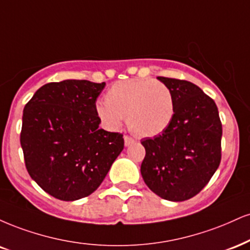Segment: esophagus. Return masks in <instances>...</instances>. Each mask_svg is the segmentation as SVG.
Segmentation results:
<instances>
[{
  "label": "esophagus",
  "mask_w": 250,
  "mask_h": 250,
  "mask_svg": "<svg viewBox=\"0 0 250 250\" xmlns=\"http://www.w3.org/2000/svg\"><path fill=\"white\" fill-rule=\"evenodd\" d=\"M125 146H130V144H133L134 143V138L133 137H130V136H128V135H125Z\"/></svg>",
  "instance_id": "obj_1"
}]
</instances>
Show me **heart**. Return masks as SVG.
Here are the masks:
<instances>
[{
  "instance_id": "1",
  "label": "heart",
  "mask_w": 250,
  "mask_h": 250,
  "mask_svg": "<svg viewBox=\"0 0 250 250\" xmlns=\"http://www.w3.org/2000/svg\"><path fill=\"white\" fill-rule=\"evenodd\" d=\"M104 100L95 107L102 125L115 130L127 117L129 129L141 137H154L167 130L176 109L171 89L154 79L119 81L108 89Z\"/></svg>"
}]
</instances>
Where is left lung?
Returning <instances> with one entry per match:
<instances>
[{
    "instance_id": "1",
    "label": "left lung",
    "mask_w": 250,
    "mask_h": 250,
    "mask_svg": "<svg viewBox=\"0 0 250 250\" xmlns=\"http://www.w3.org/2000/svg\"><path fill=\"white\" fill-rule=\"evenodd\" d=\"M172 92L174 116L167 130L141 141L144 183L158 197L184 201L203 190L221 161L222 125L218 107L194 83L157 77Z\"/></svg>"
}]
</instances>
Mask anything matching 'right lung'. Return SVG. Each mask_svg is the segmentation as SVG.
Returning a JSON list of instances; mask_svg holds the SVG:
<instances>
[{"instance_id":"right-lung-1","label":"right lung","mask_w":250,"mask_h":250,"mask_svg":"<svg viewBox=\"0 0 250 250\" xmlns=\"http://www.w3.org/2000/svg\"><path fill=\"white\" fill-rule=\"evenodd\" d=\"M106 83H49L23 110L21 146L26 170L59 200L92 194L125 146L123 135L99 127L95 102Z\"/></svg>"}]
</instances>
